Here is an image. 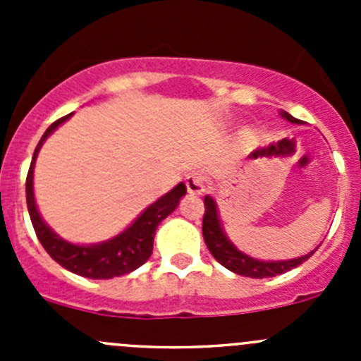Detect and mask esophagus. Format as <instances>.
I'll return each instance as SVG.
<instances>
[{"instance_id":"obj_1","label":"esophagus","mask_w":361,"mask_h":361,"mask_svg":"<svg viewBox=\"0 0 361 361\" xmlns=\"http://www.w3.org/2000/svg\"><path fill=\"white\" fill-rule=\"evenodd\" d=\"M185 185H187L188 194L192 195H201L206 192V178L199 173H190L187 178H185Z\"/></svg>"}]
</instances>
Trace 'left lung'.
<instances>
[{
	"instance_id": "8db88e82",
	"label": "left lung",
	"mask_w": 361,
	"mask_h": 361,
	"mask_svg": "<svg viewBox=\"0 0 361 361\" xmlns=\"http://www.w3.org/2000/svg\"><path fill=\"white\" fill-rule=\"evenodd\" d=\"M286 120L290 122L298 123L300 120H297L295 116L288 115V113H283ZM202 235L204 241H206L207 250L211 251L214 258L220 262L224 267H227L228 271L235 272V274L246 276V278H272V276L283 274V272L292 271L293 267H298L302 262L307 260L314 251H311L309 255L300 258H293V260H285V262H260L255 260V258L248 257V255L241 253V251L235 250V246L231 245L227 238H225L224 231L220 227V220H218L216 214V206L214 201L206 195L204 197V216H202Z\"/></svg>"
}]
</instances>
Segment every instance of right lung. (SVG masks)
<instances>
[{
    "label": "right lung",
    "mask_w": 361,
    "mask_h": 361,
    "mask_svg": "<svg viewBox=\"0 0 361 361\" xmlns=\"http://www.w3.org/2000/svg\"><path fill=\"white\" fill-rule=\"evenodd\" d=\"M71 115L63 116V118L56 120L45 134L39 140L38 147H36L35 155H32L31 166H29L27 178H25V199H27V209L29 216H31V224L35 227L36 235H38L39 243L45 248L47 253L54 258L59 265H63L68 271L75 272V274L83 276V278L92 279H110L116 276H123L133 272L140 265L150 258L152 250H154V238L155 231H157L159 224L176 209L178 202L183 197L187 187L180 183L174 187L169 194L160 197L157 202L152 204L127 231L122 234L113 238L111 241L101 243V245L94 246H75L69 243L63 241L57 238L45 224H43L42 216H39L38 209L35 204V195H32V169H35V160L38 155L39 147L43 141L49 137V134L56 129L59 123L69 118Z\"/></svg>",
    "instance_id": "add662e5"
}]
</instances>
